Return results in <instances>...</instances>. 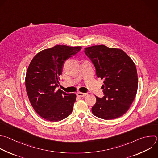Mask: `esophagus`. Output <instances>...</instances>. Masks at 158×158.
<instances>
[{
  "label": "esophagus",
  "instance_id": "esophagus-1",
  "mask_svg": "<svg viewBox=\"0 0 158 158\" xmlns=\"http://www.w3.org/2000/svg\"><path fill=\"white\" fill-rule=\"evenodd\" d=\"M76 95H77V96H78L79 97H84V96L87 95V93H82V92H77Z\"/></svg>",
  "mask_w": 158,
  "mask_h": 158
}]
</instances>
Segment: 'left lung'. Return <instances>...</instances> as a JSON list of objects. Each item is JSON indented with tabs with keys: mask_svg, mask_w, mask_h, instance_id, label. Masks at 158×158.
<instances>
[{
	"mask_svg": "<svg viewBox=\"0 0 158 158\" xmlns=\"http://www.w3.org/2000/svg\"><path fill=\"white\" fill-rule=\"evenodd\" d=\"M84 52L95 68L97 77L103 79L104 96H96L92 114L104 120H112L125 114L136 94L138 75L132 60L120 49L95 45Z\"/></svg>",
	"mask_w": 158,
	"mask_h": 158,
	"instance_id": "left-lung-1",
	"label": "left lung"
}]
</instances>
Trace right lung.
I'll return each instance as SVG.
<instances>
[{
    "label": "right lung",
    "mask_w": 158,
    "mask_h": 158,
    "mask_svg": "<svg viewBox=\"0 0 158 158\" xmlns=\"http://www.w3.org/2000/svg\"><path fill=\"white\" fill-rule=\"evenodd\" d=\"M81 46L56 45L39 52L31 60L26 74L25 86L35 112L50 122L61 121L72 113L76 95L56 90L65 61Z\"/></svg>",
    "instance_id": "right-lung-1"
}]
</instances>
